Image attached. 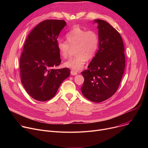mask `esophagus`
Listing matches in <instances>:
<instances>
[{
  "mask_svg": "<svg viewBox=\"0 0 148 148\" xmlns=\"http://www.w3.org/2000/svg\"><path fill=\"white\" fill-rule=\"evenodd\" d=\"M77 71H74V70H71V74L72 75H77Z\"/></svg>",
  "mask_w": 148,
  "mask_h": 148,
  "instance_id": "esophagus-1",
  "label": "esophagus"
}]
</instances>
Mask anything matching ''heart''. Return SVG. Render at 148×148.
<instances>
[{
	"label": "heart",
	"instance_id": "b5f03b06",
	"mask_svg": "<svg viewBox=\"0 0 148 148\" xmlns=\"http://www.w3.org/2000/svg\"><path fill=\"white\" fill-rule=\"evenodd\" d=\"M67 41L60 40L57 47L60 55L64 58L68 57L70 47L74 49L75 55L64 63V66L74 71L82 69L86 60L92 59L98 47L99 38L93 30L86 31L79 27H75L66 34Z\"/></svg>",
	"mask_w": 148,
	"mask_h": 148
}]
</instances>
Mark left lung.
I'll return each instance as SVG.
<instances>
[{"label": "left lung", "mask_w": 148, "mask_h": 148, "mask_svg": "<svg viewBox=\"0 0 148 148\" xmlns=\"http://www.w3.org/2000/svg\"><path fill=\"white\" fill-rule=\"evenodd\" d=\"M94 23L98 24L99 47L88 70L81 73L84 82L81 90L90 101L101 102L117 91L124 73L125 57L118 31L103 20L95 19Z\"/></svg>", "instance_id": "1"}]
</instances>
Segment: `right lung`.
I'll return each mask as SVG.
<instances>
[{
	"label": "right lung",
	"instance_id": "obj_1",
	"mask_svg": "<svg viewBox=\"0 0 148 148\" xmlns=\"http://www.w3.org/2000/svg\"><path fill=\"white\" fill-rule=\"evenodd\" d=\"M66 26L62 20H46L29 34L20 60L21 81L34 99L46 101L57 93L61 84L70 75L68 68L54 69L61 63L57 38Z\"/></svg>",
	"mask_w": 148,
	"mask_h": 148
}]
</instances>
